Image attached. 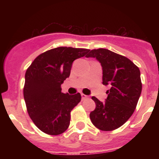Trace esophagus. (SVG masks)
<instances>
[{
    "label": "esophagus",
    "mask_w": 159,
    "mask_h": 159,
    "mask_svg": "<svg viewBox=\"0 0 159 159\" xmlns=\"http://www.w3.org/2000/svg\"><path fill=\"white\" fill-rule=\"evenodd\" d=\"M81 95L82 99H84V98H88V96H87V95H85V94H84V93H81Z\"/></svg>",
    "instance_id": "esophagus-1"
}]
</instances>
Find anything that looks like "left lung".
Listing matches in <instances>:
<instances>
[{"label":"left lung","instance_id":"left-lung-1","mask_svg":"<svg viewBox=\"0 0 159 159\" xmlns=\"http://www.w3.org/2000/svg\"><path fill=\"white\" fill-rule=\"evenodd\" d=\"M87 57H95L102 67V84L110 85L105 102L93 96L96 108L91 122L102 131H113L127 121L135 110L142 90L140 69L126 57L105 48L91 50Z\"/></svg>","mask_w":159,"mask_h":159}]
</instances>
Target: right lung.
Listing matches in <instances>:
<instances>
[{
    "instance_id": "obj_1",
    "label": "right lung",
    "mask_w": 159,
    "mask_h": 159,
    "mask_svg": "<svg viewBox=\"0 0 159 159\" xmlns=\"http://www.w3.org/2000/svg\"><path fill=\"white\" fill-rule=\"evenodd\" d=\"M89 49L58 47L42 53L25 73L24 98L27 111L36 126L45 134L58 135L68 129L70 113L81 102L79 93L61 92V84L69 77L75 60Z\"/></svg>"
}]
</instances>
